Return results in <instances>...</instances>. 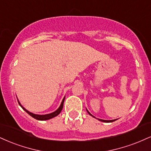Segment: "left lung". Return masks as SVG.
Segmentation results:
<instances>
[{
    "instance_id": "left-lung-1",
    "label": "left lung",
    "mask_w": 151,
    "mask_h": 151,
    "mask_svg": "<svg viewBox=\"0 0 151 151\" xmlns=\"http://www.w3.org/2000/svg\"><path fill=\"white\" fill-rule=\"evenodd\" d=\"M87 112H88V114H89V115H91V116H92V117H93V115H91V113H90V112L88 111V110H87ZM99 119V120H100V121H101V122H112L115 121V119H114V120H104V119Z\"/></svg>"
}]
</instances>
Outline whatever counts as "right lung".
I'll return each mask as SVG.
<instances>
[{
	"instance_id": "obj_1",
	"label": "right lung",
	"mask_w": 151,
	"mask_h": 151,
	"mask_svg": "<svg viewBox=\"0 0 151 151\" xmlns=\"http://www.w3.org/2000/svg\"><path fill=\"white\" fill-rule=\"evenodd\" d=\"M65 98H64V99H63V101H62L60 106L59 107V108H58V110H56V111L52 112V113H50V114H47V115H36V114H33V113H32V112H29L28 110H27L26 109H25L24 108H23V107L22 106L21 104H20V103L19 102V101H18V100H17V101H18V103H19V105H20L22 108L23 110H24L25 112H27V113H28L29 115L30 116H32V117H34V119H38V120H47V119H51V118H52V117H56V116L58 115L60 113L61 110H63V103H64Z\"/></svg>"
}]
</instances>
